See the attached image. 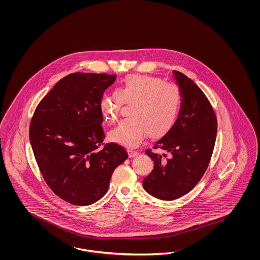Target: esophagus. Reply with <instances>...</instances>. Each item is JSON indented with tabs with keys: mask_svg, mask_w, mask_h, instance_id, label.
Instances as JSON below:
<instances>
[{
	"mask_svg": "<svg viewBox=\"0 0 260 260\" xmlns=\"http://www.w3.org/2000/svg\"><path fill=\"white\" fill-rule=\"evenodd\" d=\"M127 153H128V156L131 158L135 157V156L138 155V152L133 150H127Z\"/></svg>",
	"mask_w": 260,
	"mask_h": 260,
	"instance_id": "esophagus-1",
	"label": "esophagus"
}]
</instances>
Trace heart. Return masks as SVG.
I'll list each match as a JSON object with an SVG mask.
<instances>
[{"mask_svg": "<svg viewBox=\"0 0 260 260\" xmlns=\"http://www.w3.org/2000/svg\"><path fill=\"white\" fill-rule=\"evenodd\" d=\"M127 103L131 117L121 120L108 137L110 141L133 148L146 134L155 139L165 136L173 128L181 110V90L175 84L155 76H126L113 92L100 100L104 120L113 123L121 104Z\"/></svg>", "mask_w": 260, "mask_h": 260, "instance_id": "b5f03b06", "label": "heart"}]
</instances>
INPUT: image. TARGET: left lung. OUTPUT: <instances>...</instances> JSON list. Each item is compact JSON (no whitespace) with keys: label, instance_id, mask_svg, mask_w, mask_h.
<instances>
[{"label":"left lung","instance_id":"1","mask_svg":"<svg viewBox=\"0 0 260 260\" xmlns=\"http://www.w3.org/2000/svg\"><path fill=\"white\" fill-rule=\"evenodd\" d=\"M182 93L181 110L173 128L146 153L153 160L152 172L143 187L161 200H174L196 187L204 175L213 154L217 120L213 107L197 84L179 71H173Z\"/></svg>","mask_w":260,"mask_h":260}]
</instances>
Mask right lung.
Instances as JSON below:
<instances>
[{"label":"right lung","mask_w":260,"mask_h":260,"mask_svg":"<svg viewBox=\"0 0 260 260\" xmlns=\"http://www.w3.org/2000/svg\"><path fill=\"white\" fill-rule=\"evenodd\" d=\"M116 75L75 72L61 79L39 103L29 126L36 162L57 197L78 206L93 204L109 189L113 171L126 158L116 143L103 145L99 108Z\"/></svg>","instance_id":"right-lung-1"}]
</instances>
